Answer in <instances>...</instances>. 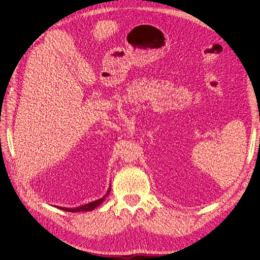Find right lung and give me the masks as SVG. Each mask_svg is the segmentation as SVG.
I'll return each instance as SVG.
<instances>
[{
  "label": "right lung",
  "mask_w": 260,
  "mask_h": 260,
  "mask_svg": "<svg viewBox=\"0 0 260 260\" xmlns=\"http://www.w3.org/2000/svg\"><path fill=\"white\" fill-rule=\"evenodd\" d=\"M111 191V190H109ZM108 191V193H109ZM108 193L106 195H108ZM106 198V196H104L103 199H100L98 201H94V202H91L89 204H85V205H82V206H79V207H75V208H66V207H59L60 209L62 210H66V211H73V212H79V211H90V210H93L95 209L100 204L104 201V199Z\"/></svg>",
  "instance_id": "1"
}]
</instances>
